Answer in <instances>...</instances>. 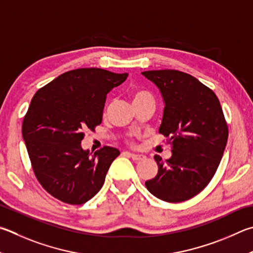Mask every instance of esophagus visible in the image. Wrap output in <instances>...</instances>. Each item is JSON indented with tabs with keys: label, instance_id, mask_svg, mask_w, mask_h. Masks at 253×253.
Returning <instances> with one entry per match:
<instances>
[{
	"label": "esophagus",
	"instance_id": "esophagus-1",
	"mask_svg": "<svg viewBox=\"0 0 253 253\" xmlns=\"http://www.w3.org/2000/svg\"><path fill=\"white\" fill-rule=\"evenodd\" d=\"M128 155H129V157L132 158L134 160H142L145 158L144 155H139V154H131V153H128Z\"/></svg>",
	"mask_w": 253,
	"mask_h": 253
}]
</instances>
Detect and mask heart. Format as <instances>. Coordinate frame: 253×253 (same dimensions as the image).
I'll use <instances>...</instances> for the list:
<instances>
[{"label": "heart", "instance_id": "obj_1", "mask_svg": "<svg viewBox=\"0 0 253 253\" xmlns=\"http://www.w3.org/2000/svg\"><path fill=\"white\" fill-rule=\"evenodd\" d=\"M146 99H153V96H151L150 93H148V91L144 89L134 90V93H132V103L141 102V100H146Z\"/></svg>", "mask_w": 253, "mask_h": 253}]
</instances>
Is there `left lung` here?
<instances>
[{
    "label": "left lung",
    "instance_id": "1",
    "mask_svg": "<svg viewBox=\"0 0 253 253\" xmlns=\"http://www.w3.org/2000/svg\"><path fill=\"white\" fill-rule=\"evenodd\" d=\"M162 94L165 107L159 132L168 138L171 157L158 165L156 176L145 185L167 203L192 198L208 185L222 158L228 126L212 90L194 76L174 70L142 72Z\"/></svg>",
    "mask_w": 253,
    "mask_h": 253
}]
</instances>
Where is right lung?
I'll return each mask as SVG.
<instances>
[{
    "label": "right lung",
    "mask_w": 253,
    "mask_h": 253,
    "mask_svg": "<svg viewBox=\"0 0 253 253\" xmlns=\"http://www.w3.org/2000/svg\"><path fill=\"white\" fill-rule=\"evenodd\" d=\"M128 74L102 68L64 73L36 91L22 125L32 168L55 198L82 205L103 187L112 163L121 154L105 146L94 156L82 148L84 131L102 123L107 94Z\"/></svg>",
    "instance_id": "right-lung-1"
}]
</instances>
